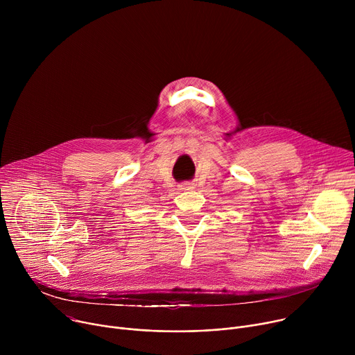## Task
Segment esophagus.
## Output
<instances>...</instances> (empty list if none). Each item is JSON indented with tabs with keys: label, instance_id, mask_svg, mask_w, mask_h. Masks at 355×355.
Segmentation results:
<instances>
[{
	"label": "esophagus",
	"instance_id": "1",
	"mask_svg": "<svg viewBox=\"0 0 355 355\" xmlns=\"http://www.w3.org/2000/svg\"><path fill=\"white\" fill-rule=\"evenodd\" d=\"M180 188H181V189H191V188H193V184H192V182H182V184L180 185Z\"/></svg>",
	"mask_w": 355,
	"mask_h": 355
}]
</instances>
